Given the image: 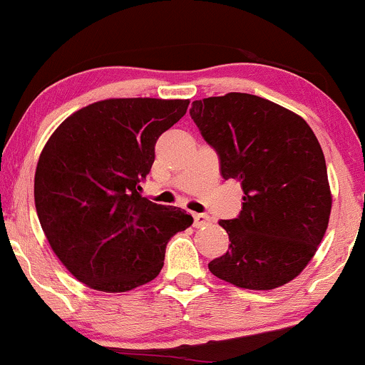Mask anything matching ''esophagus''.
I'll return each instance as SVG.
<instances>
[{"label":"esophagus","instance_id":"1","mask_svg":"<svg viewBox=\"0 0 365 365\" xmlns=\"http://www.w3.org/2000/svg\"><path fill=\"white\" fill-rule=\"evenodd\" d=\"M211 223V217L207 215H194V226L195 228H204Z\"/></svg>","mask_w":365,"mask_h":365}]
</instances>
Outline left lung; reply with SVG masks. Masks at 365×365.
Segmentation results:
<instances>
[{
    "mask_svg": "<svg viewBox=\"0 0 365 365\" xmlns=\"http://www.w3.org/2000/svg\"><path fill=\"white\" fill-rule=\"evenodd\" d=\"M190 116L220 156L221 177L244 190L240 215L220 221L232 244L209 271L249 290L283 287L328 228L331 190L317 137L293 111L244 92L194 101Z\"/></svg>",
    "mask_w": 365,
    "mask_h": 365,
    "instance_id": "1",
    "label": "left lung"
}]
</instances>
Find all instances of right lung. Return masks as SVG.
Returning <instances> with one entry per match:
<instances>
[{
    "label": "right lung",
    "mask_w": 365,
    "mask_h": 365,
    "mask_svg": "<svg viewBox=\"0 0 365 365\" xmlns=\"http://www.w3.org/2000/svg\"><path fill=\"white\" fill-rule=\"evenodd\" d=\"M188 99H104L75 111L46 142L34 178L39 223L78 282L128 292L161 271L170 238L194 223L140 195L163 132Z\"/></svg>",
    "instance_id": "right-lung-1"
}]
</instances>
